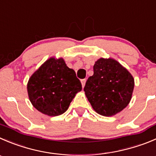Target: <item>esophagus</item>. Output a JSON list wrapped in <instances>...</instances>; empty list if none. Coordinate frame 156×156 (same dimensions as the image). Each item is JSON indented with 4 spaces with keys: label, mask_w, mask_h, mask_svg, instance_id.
<instances>
[{
    "label": "esophagus",
    "mask_w": 156,
    "mask_h": 156,
    "mask_svg": "<svg viewBox=\"0 0 156 156\" xmlns=\"http://www.w3.org/2000/svg\"><path fill=\"white\" fill-rule=\"evenodd\" d=\"M81 85H82V87H84V85H85V83H86V79H82L81 81Z\"/></svg>",
    "instance_id": "34e87169"
}]
</instances>
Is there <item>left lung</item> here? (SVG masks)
Returning a JSON list of instances; mask_svg holds the SVG:
<instances>
[{"label":"left lung","mask_w":156,"mask_h":156,"mask_svg":"<svg viewBox=\"0 0 156 156\" xmlns=\"http://www.w3.org/2000/svg\"><path fill=\"white\" fill-rule=\"evenodd\" d=\"M94 75L84 86V93L98 114L112 116L130 102L134 78L130 72L112 58H100L93 67Z\"/></svg>","instance_id":"left-lung-1"}]
</instances>
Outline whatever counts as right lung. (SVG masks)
I'll use <instances>...</instances> for the list:
<instances>
[{
    "instance_id": "1",
    "label": "right lung",
    "mask_w": 156,
    "mask_h": 156,
    "mask_svg": "<svg viewBox=\"0 0 156 156\" xmlns=\"http://www.w3.org/2000/svg\"><path fill=\"white\" fill-rule=\"evenodd\" d=\"M82 89L75 72L62 58L51 57L29 79L27 92L33 107L43 114L64 113L77 93Z\"/></svg>"
}]
</instances>
